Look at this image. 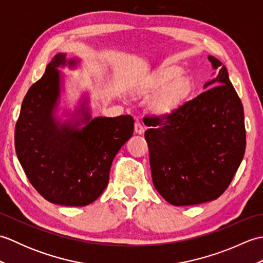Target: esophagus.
<instances>
[{"instance_id":"obj_1","label":"esophagus","mask_w":263,"mask_h":263,"mask_svg":"<svg viewBox=\"0 0 263 263\" xmlns=\"http://www.w3.org/2000/svg\"><path fill=\"white\" fill-rule=\"evenodd\" d=\"M135 132L138 133V135H142V133L144 132V126L142 123H140L139 121H137L135 123Z\"/></svg>"}]
</instances>
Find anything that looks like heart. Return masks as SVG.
<instances>
[{"label": "heart", "instance_id": "1", "mask_svg": "<svg viewBox=\"0 0 263 263\" xmlns=\"http://www.w3.org/2000/svg\"><path fill=\"white\" fill-rule=\"evenodd\" d=\"M182 71L177 68L163 69L155 73L143 93L155 96L154 109L159 114H168L176 109L192 91V83L186 77H181Z\"/></svg>", "mask_w": 263, "mask_h": 263}]
</instances>
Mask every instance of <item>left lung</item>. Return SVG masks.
Returning a JSON list of instances; mask_svg holds the SVG:
<instances>
[{
	"mask_svg": "<svg viewBox=\"0 0 263 263\" xmlns=\"http://www.w3.org/2000/svg\"><path fill=\"white\" fill-rule=\"evenodd\" d=\"M219 73L197 97L168 114L144 116L153 183L173 205L219 198L230 186L247 147L241 99L219 60Z\"/></svg>",
	"mask_w": 263,
	"mask_h": 263,
	"instance_id": "left-lung-1",
	"label": "left lung"
}]
</instances>
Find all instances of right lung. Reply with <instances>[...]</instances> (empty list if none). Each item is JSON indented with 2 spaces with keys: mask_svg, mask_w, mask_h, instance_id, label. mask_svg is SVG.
Returning a JSON list of instances; mask_svg holds the SVG:
<instances>
[{
  "mask_svg": "<svg viewBox=\"0 0 263 263\" xmlns=\"http://www.w3.org/2000/svg\"><path fill=\"white\" fill-rule=\"evenodd\" d=\"M65 55H55L45 73L29 88L14 130V146L28 180L52 203L83 206L107 186L115 155L133 135L131 115L95 117L82 128L59 125L53 110L60 95L58 68ZM73 63V61H70Z\"/></svg>",
  "mask_w": 263,
  "mask_h": 263,
  "instance_id": "right-lung-1",
  "label": "right lung"
}]
</instances>
